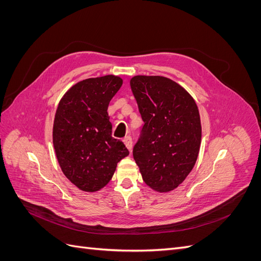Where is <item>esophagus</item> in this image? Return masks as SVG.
<instances>
[{
    "mask_svg": "<svg viewBox=\"0 0 261 261\" xmlns=\"http://www.w3.org/2000/svg\"><path fill=\"white\" fill-rule=\"evenodd\" d=\"M123 141H124V144H125L126 148H127V149L129 150V151H132V148H133V139H132V137H130V136L125 137V138L123 139Z\"/></svg>",
    "mask_w": 261,
    "mask_h": 261,
    "instance_id": "34e87169",
    "label": "esophagus"
}]
</instances>
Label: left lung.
Instances as JSON below:
<instances>
[{
    "instance_id": "obj_1",
    "label": "left lung",
    "mask_w": 261,
    "mask_h": 261,
    "mask_svg": "<svg viewBox=\"0 0 261 261\" xmlns=\"http://www.w3.org/2000/svg\"><path fill=\"white\" fill-rule=\"evenodd\" d=\"M129 85L145 123L134 160L150 188L171 192L191 173L199 153L198 107L191 93L167 77L137 75Z\"/></svg>"
}]
</instances>
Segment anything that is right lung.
Masks as SVG:
<instances>
[{
    "label": "right lung",
    "mask_w": 261,
    "mask_h": 261,
    "mask_svg": "<svg viewBox=\"0 0 261 261\" xmlns=\"http://www.w3.org/2000/svg\"><path fill=\"white\" fill-rule=\"evenodd\" d=\"M115 75L87 78L65 92L53 123V146L64 175L83 192L94 193L111 180L128 150L112 137L110 101L122 87Z\"/></svg>",
    "instance_id": "1"
}]
</instances>
